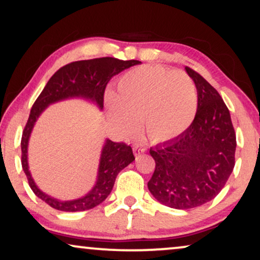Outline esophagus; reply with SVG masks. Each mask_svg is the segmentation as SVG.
Segmentation results:
<instances>
[{
	"instance_id": "obj_1",
	"label": "esophagus",
	"mask_w": 260,
	"mask_h": 260,
	"mask_svg": "<svg viewBox=\"0 0 260 260\" xmlns=\"http://www.w3.org/2000/svg\"><path fill=\"white\" fill-rule=\"evenodd\" d=\"M133 152L135 154V156H138V155H141V154L145 153L146 152V148H145V147L140 146V145H135L133 147Z\"/></svg>"
}]
</instances>
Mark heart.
<instances>
[{
	"instance_id": "obj_1",
	"label": "heart",
	"mask_w": 260,
	"mask_h": 260,
	"mask_svg": "<svg viewBox=\"0 0 260 260\" xmlns=\"http://www.w3.org/2000/svg\"><path fill=\"white\" fill-rule=\"evenodd\" d=\"M199 96L183 72L158 65L135 68L120 77L117 92L105 94L112 126L121 138L140 131V120L150 140L166 142L183 134L195 120Z\"/></svg>"
}]
</instances>
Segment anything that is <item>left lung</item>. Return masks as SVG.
I'll use <instances>...</instances> for the list:
<instances>
[{
    "mask_svg": "<svg viewBox=\"0 0 260 260\" xmlns=\"http://www.w3.org/2000/svg\"><path fill=\"white\" fill-rule=\"evenodd\" d=\"M185 72L199 96L195 120L180 137L149 150L155 160L149 191L157 202L174 209L210 202L235 167L236 134L229 110L202 76L189 68Z\"/></svg>",
    "mask_w": 260,
    "mask_h": 260,
    "instance_id": "left-lung-1",
    "label": "left lung"
}]
</instances>
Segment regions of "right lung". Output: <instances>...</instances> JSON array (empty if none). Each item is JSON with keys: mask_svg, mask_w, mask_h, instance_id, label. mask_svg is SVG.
<instances>
[{"mask_svg": "<svg viewBox=\"0 0 260 260\" xmlns=\"http://www.w3.org/2000/svg\"><path fill=\"white\" fill-rule=\"evenodd\" d=\"M138 64H141V61L120 60L113 57L73 61L58 70L38 95L31 108L28 122L22 135V167L28 177L31 190L50 207L67 212L84 211L96 207L111 193L118 174L132 164L135 157L131 146L106 139L100 154L95 183L91 190L76 200H58L41 190L29 170L28 146L38 118L50 105L69 99L86 100L102 111L104 107V92L108 81L123 70Z\"/></svg>", "mask_w": 260, "mask_h": 260, "instance_id": "1", "label": "right lung"}]
</instances>
